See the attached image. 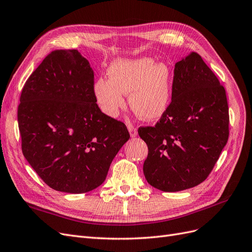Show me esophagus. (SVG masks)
I'll use <instances>...</instances> for the list:
<instances>
[{
  "mask_svg": "<svg viewBox=\"0 0 252 252\" xmlns=\"http://www.w3.org/2000/svg\"><path fill=\"white\" fill-rule=\"evenodd\" d=\"M128 132L129 134H131V137H136L138 135V132H137V128L135 126H133L132 125H128Z\"/></svg>",
  "mask_w": 252,
  "mask_h": 252,
  "instance_id": "obj_1",
  "label": "esophagus"
}]
</instances>
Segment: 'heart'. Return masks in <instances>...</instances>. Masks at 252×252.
<instances>
[{
  "label": "heart",
  "instance_id": "b5f03b06",
  "mask_svg": "<svg viewBox=\"0 0 252 252\" xmlns=\"http://www.w3.org/2000/svg\"><path fill=\"white\" fill-rule=\"evenodd\" d=\"M108 77L98 78L93 86L97 105L104 115L117 117L128 104L140 118L154 120L166 111L170 99L172 71L166 63L151 58L119 59L108 68Z\"/></svg>",
  "mask_w": 252,
  "mask_h": 252
}]
</instances>
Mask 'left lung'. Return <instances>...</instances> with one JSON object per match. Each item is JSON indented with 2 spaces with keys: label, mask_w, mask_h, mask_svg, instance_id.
Instances as JSON below:
<instances>
[{
  "label": "left lung",
  "mask_w": 252,
  "mask_h": 252,
  "mask_svg": "<svg viewBox=\"0 0 252 252\" xmlns=\"http://www.w3.org/2000/svg\"><path fill=\"white\" fill-rule=\"evenodd\" d=\"M226 92L215 73L191 52L176 63L172 101L155 126L138 128L149 148L147 181L162 191H180L204 181L228 140Z\"/></svg>",
  "instance_id": "8db88e82"
}]
</instances>
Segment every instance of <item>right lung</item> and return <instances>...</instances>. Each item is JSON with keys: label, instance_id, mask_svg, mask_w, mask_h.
<instances>
[{"label": "right lung", "instance_id": "right-lung-1", "mask_svg": "<svg viewBox=\"0 0 252 252\" xmlns=\"http://www.w3.org/2000/svg\"><path fill=\"white\" fill-rule=\"evenodd\" d=\"M93 86V70L82 54L55 50L22 90L23 155L55 190L83 193L98 188L129 138L124 123L100 111Z\"/></svg>", "mask_w": 252, "mask_h": 252}]
</instances>
